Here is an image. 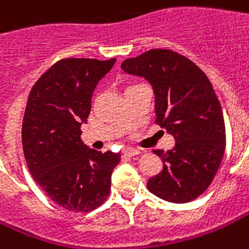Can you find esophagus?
<instances>
[{
    "label": "esophagus",
    "instance_id": "obj_1",
    "mask_svg": "<svg viewBox=\"0 0 249 249\" xmlns=\"http://www.w3.org/2000/svg\"><path fill=\"white\" fill-rule=\"evenodd\" d=\"M124 156H128V158H131V156H135V155H139L141 152L137 151V149H124Z\"/></svg>",
    "mask_w": 249,
    "mask_h": 249
}]
</instances>
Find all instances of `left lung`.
Here are the masks:
<instances>
[{
    "mask_svg": "<svg viewBox=\"0 0 249 249\" xmlns=\"http://www.w3.org/2000/svg\"><path fill=\"white\" fill-rule=\"evenodd\" d=\"M121 69L145 77L155 93V123L175 137L160 173L148 180L155 196L187 203L203 195L220 168L226 149L221 104L212 83L190 59L170 49H151L124 60Z\"/></svg>",
    "mask_w": 249,
    "mask_h": 249,
    "instance_id": "8db88e82",
    "label": "left lung"
}]
</instances>
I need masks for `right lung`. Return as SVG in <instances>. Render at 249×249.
Segmentation results:
<instances>
[{
  "label": "right lung",
  "instance_id": "obj_1",
  "mask_svg": "<svg viewBox=\"0 0 249 249\" xmlns=\"http://www.w3.org/2000/svg\"><path fill=\"white\" fill-rule=\"evenodd\" d=\"M115 59H62L34 84L22 123L28 169L40 189L69 212L89 213L108 197L111 173L121 155L81 142L97 83Z\"/></svg>",
  "mask_w": 249,
  "mask_h": 249
}]
</instances>
